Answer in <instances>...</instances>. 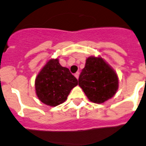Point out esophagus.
Listing matches in <instances>:
<instances>
[{
  "label": "esophagus",
  "mask_w": 146,
  "mask_h": 146,
  "mask_svg": "<svg viewBox=\"0 0 146 146\" xmlns=\"http://www.w3.org/2000/svg\"><path fill=\"white\" fill-rule=\"evenodd\" d=\"M75 77L77 78V79H78V78H79V73H78V72L75 73Z\"/></svg>",
  "instance_id": "34e87169"
}]
</instances>
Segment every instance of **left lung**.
<instances>
[{
    "instance_id": "obj_1",
    "label": "left lung",
    "mask_w": 146,
    "mask_h": 146,
    "mask_svg": "<svg viewBox=\"0 0 146 146\" xmlns=\"http://www.w3.org/2000/svg\"><path fill=\"white\" fill-rule=\"evenodd\" d=\"M78 82L89 100L96 104H102L113 97L119 85L117 73L99 56L87 58Z\"/></svg>"
}]
</instances>
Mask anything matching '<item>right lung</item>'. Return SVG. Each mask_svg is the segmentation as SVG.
<instances>
[{
	"mask_svg": "<svg viewBox=\"0 0 146 146\" xmlns=\"http://www.w3.org/2000/svg\"><path fill=\"white\" fill-rule=\"evenodd\" d=\"M78 83V80L68 68L61 66L58 59H52L37 76L35 88L41 102L56 106L66 100L71 90Z\"/></svg>",
	"mask_w": 146,
	"mask_h": 146,
	"instance_id": "right-lung-1",
	"label": "right lung"
}]
</instances>
